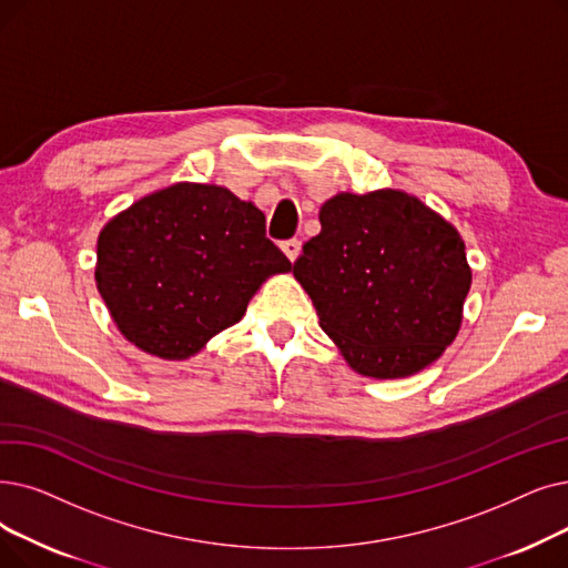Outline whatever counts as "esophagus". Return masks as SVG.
I'll use <instances>...</instances> for the list:
<instances>
[{"instance_id": "obj_1", "label": "esophagus", "mask_w": 568, "mask_h": 568, "mask_svg": "<svg viewBox=\"0 0 568 568\" xmlns=\"http://www.w3.org/2000/svg\"><path fill=\"white\" fill-rule=\"evenodd\" d=\"M281 248H283V253L287 255V260H290V262H294V260L300 257V251H302V241H297V239L283 241V243H281Z\"/></svg>"}]
</instances>
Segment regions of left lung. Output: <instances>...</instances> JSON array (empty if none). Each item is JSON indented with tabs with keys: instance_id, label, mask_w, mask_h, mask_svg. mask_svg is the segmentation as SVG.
<instances>
[{
	"instance_id": "left-lung-1",
	"label": "left lung",
	"mask_w": 568,
	"mask_h": 568,
	"mask_svg": "<svg viewBox=\"0 0 568 568\" xmlns=\"http://www.w3.org/2000/svg\"><path fill=\"white\" fill-rule=\"evenodd\" d=\"M292 274L353 372L406 378L436 362L462 327L471 287L464 239L404 190L338 192Z\"/></svg>"
}]
</instances>
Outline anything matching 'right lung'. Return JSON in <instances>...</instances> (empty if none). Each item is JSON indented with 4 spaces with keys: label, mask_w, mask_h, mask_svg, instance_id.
Segmentation results:
<instances>
[{
    "label": "right lung",
    "mask_w": 568,
    "mask_h": 568,
    "mask_svg": "<svg viewBox=\"0 0 568 568\" xmlns=\"http://www.w3.org/2000/svg\"><path fill=\"white\" fill-rule=\"evenodd\" d=\"M290 268L253 202L223 185L174 183L102 227L94 281L122 336L181 362L236 325L262 283Z\"/></svg>",
    "instance_id": "obj_1"
}]
</instances>
